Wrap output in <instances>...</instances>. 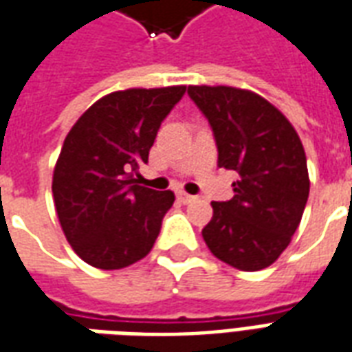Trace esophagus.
<instances>
[{
    "mask_svg": "<svg viewBox=\"0 0 352 352\" xmlns=\"http://www.w3.org/2000/svg\"><path fill=\"white\" fill-rule=\"evenodd\" d=\"M179 199L183 201V204H190L196 199V196H192V194H186V192H179Z\"/></svg>",
    "mask_w": 352,
    "mask_h": 352,
    "instance_id": "esophagus-1",
    "label": "esophagus"
}]
</instances>
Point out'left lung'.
I'll list each match as a JSON object with an SVG mask.
<instances>
[{"label":"left lung","instance_id":"1","mask_svg":"<svg viewBox=\"0 0 352 352\" xmlns=\"http://www.w3.org/2000/svg\"><path fill=\"white\" fill-rule=\"evenodd\" d=\"M213 128L219 168L234 169V198L213 201L201 236L241 272L272 265L287 249L309 198V173L294 126L273 103L234 87H188Z\"/></svg>","mask_w":352,"mask_h":352}]
</instances>
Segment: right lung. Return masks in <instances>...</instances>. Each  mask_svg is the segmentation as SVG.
Masks as SVG:
<instances>
[{
  "label": "right lung",
  "instance_id": "add662e5",
  "mask_svg": "<svg viewBox=\"0 0 352 352\" xmlns=\"http://www.w3.org/2000/svg\"><path fill=\"white\" fill-rule=\"evenodd\" d=\"M184 92L183 85L116 90L92 103L65 135L52 196L65 239L87 264L120 270L153 249L175 194L141 186L135 177Z\"/></svg>",
  "mask_w": 352,
  "mask_h": 352
}]
</instances>
